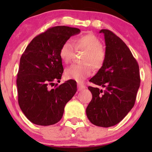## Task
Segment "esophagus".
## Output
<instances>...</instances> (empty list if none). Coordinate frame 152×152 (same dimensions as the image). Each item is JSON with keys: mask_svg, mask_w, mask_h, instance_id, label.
<instances>
[{"mask_svg": "<svg viewBox=\"0 0 152 152\" xmlns=\"http://www.w3.org/2000/svg\"><path fill=\"white\" fill-rule=\"evenodd\" d=\"M77 88H78L79 91H81V90H82V89H84L85 88H86V86H85L84 84H82V83L78 82L77 83Z\"/></svg>", "mask_w": 152, "mask_h": 152, "instance_id": "1", "label": "esophagus"}]
</instances>
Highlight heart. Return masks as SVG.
<instances>
[{
	"mask_svg": "<svg viewBox=\"0 0 152 152\" xmlns=\"http://www.w3.org/2000/svg\"><path fill=\"white\" fill-rule=\"evenodd\" d=\"M75 49L84 50L82 64H72L66 68L65 76L69 80L82 82L92 73V66L95 69H99L102 66L105 60L106 53L101 45V41L93 34H86L75 39L73 43L66 41L59 50V57L64 63L71 61Z\"/></svg>",
	"mask_w": 152,
	"mask_h": 152,
	"instance_id": "b5f03b06",
	"label": "heart"
}]
</instances>
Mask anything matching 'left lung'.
I'll use <instances>...</instances> for the list:
<instances>
[{
	"instance_id": "1",
	"label": "left lung",
	"mask_w": 152,
	"mask_h": 152,
	"mask_svg": "<svg viewBox=\"0 0 152 152\" xmlns=\"http://www.w3.org/2000/svg\"><path fill=\"white\" fill-rule=\"evenodd\" d=\"M99 33L104 35L105 60L89 82L104 89L88 87L93 98L86 112L92 124L109 127L119 123L134 106L140 77L138 62L125 43L109 30Z\"/></svg>"
}]
</instances>
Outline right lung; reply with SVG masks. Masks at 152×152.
Returning <instances> with one entry per match:
<instances>
[{
    "instance_id": "add662e5",
    "label": "right lung",
    "mask_w": 152,
    "mask_h": 152,
    "mask_svg": "<svg viewBox=\"0 0 152 152\" xmlns=\"http://www.w3.org/2000/svg\"><path fill=\"white\" fill-rule=\"evenodd\" d=\"M80 30L56 26L37 35L29 43L20 57L16 79L19 107L31 122L48 126L63 116L64 107L77 91L73 80L60 82L64 68L59 57L61 45Z\"/></svg>"
}]
</instances>
